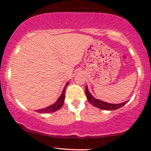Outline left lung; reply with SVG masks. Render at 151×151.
<instances>
[{"label": "left lung", "mask_w": 151, "mask_h": 151, "mask_svg": "<svg viewBox=\"0 0 151 151\" xmlns=\"http://www.w3.org/2000/svg\"><path fill=\"white\" fill-rule=\"evenodd\" d=\"M85 94H86L88 101H89L91 104H93L94 106H96V107L104 109V110H115V109H118V108L122 107L123 105L126 104L128 101H125V102L121 103V104H109V103L104 102V101H101V100L96 99H95L92 95H91V93L88 91V87L87 86L86 88H85Z\"/></svg>", "instance_id": "obj_1"}]
</instances>
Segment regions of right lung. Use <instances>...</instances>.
<instances>
[{
    "instance_id": "add662e5",
    "label": "right lung",
    "mask_w": 151,
    "mask_h": 151,
    "mask_svg": "<svg viewBox=\"0 0 151 151\" xmlns=\"http://www.w3.org/2000/svg\"><path fill=\"white\" fill-rule=\"evenodd\" d=\"M68 83H66V86L64 87V89H63V92H62L61 95L59 97V99H58V101H56L55 104L50 105V106H47V108H45V109H39L37 110L38 112L39 113H49V112H55V111L58 110L59 109L62 107L63 106V102H64V99H65V89H66V86L68 85Z\"/></svg>"
}]
</instances>
